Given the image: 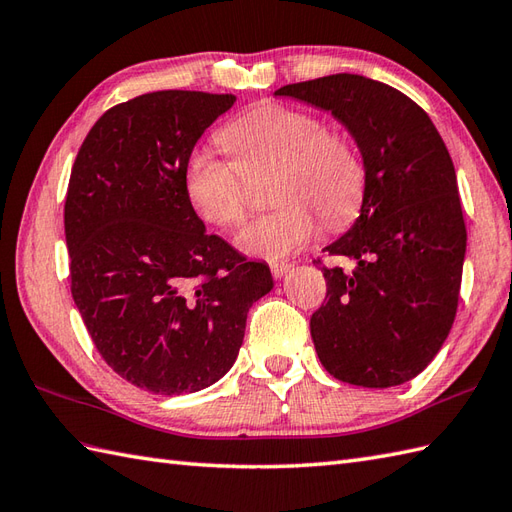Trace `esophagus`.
<instances>
[{"mask_svg": "<svg viewBox=\"0 0 512 512\" xmlns=\"http://www.w3.org/2000/svg\"><path fill=\"white\" fill-rule=\"evenodd\" d=\"M269 269H271V276L282 278V276H287V271L291 269V263H271Z\"/></svg>", "mask_w": 512, "mask_h": 512, "instance_id": "esophagus-1", "label": "esophagus"}]
</instances>
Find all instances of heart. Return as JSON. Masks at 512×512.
Returning a JSON list of instances; mask_svg holds the SVG:
<instances>
[{
  "instance_id": "obj_1",
  "label": "heart",
  "mask_w": 512,
  "mask_h": 512,
  "mask_svg": "<svg viewBox=\"0 0 512 512\" xmlns=\"http://www.w3.org/2000/svg\"><path fill=\"white\" fill-rule=\"evenodd\" d=\"M219 140L232 160L192 151L184 166L190 206L214 227L241 225L249 210L247 177L278 168L271 199L280 206L238 234L247 254L282 258L326 230H346L359 217L368 168L346 133L326 129L315 113L260 102L225 124Z\"/></svg>"
}]
</instances>
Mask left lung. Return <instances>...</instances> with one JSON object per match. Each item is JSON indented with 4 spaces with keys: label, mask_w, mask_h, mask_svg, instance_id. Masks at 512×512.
<instances>
[{
    "label": "left lung",
    "mask_w": 512,
    "mask_h": 512,
    "mask_svg": "<svg viewBox=\"0 0 512 512\" xmlns=\"http://www.w3.org/2000/svg\"><path fill=\"white\" fill-rule=\"evenodd\" d=\"M276 96L331 111L368 168L359 219L324 249L357 265L352 274L322 267L326 298L311 315L317 357L361 388L410 381L438 355L458 311L467 227L447 146L412 98L366 76L333 74Z\"/></svg>",
    "instance_id": "8db88e82"
}]
</instances>
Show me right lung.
I'll list each match as a JSON object with an SVG mask.
<instances>
[{
    "label": "right lung",
    "mask_w": 512,
    "mask_h": 512,
    "mask_svg": "<svg viewBox=\"0 0 512 512\" xmlns=\"http://www.w3.org/2000/svg\"><path fill=\"white\" fill-rule=\"evenodd\" d=\"M232 94H142L89 129L65 197L72 298L122 379L188 394L232 368L247 313L274 287L190 206L184 166Z\"/></svg>",
    "instance_id": "1"
}]
</instances>
